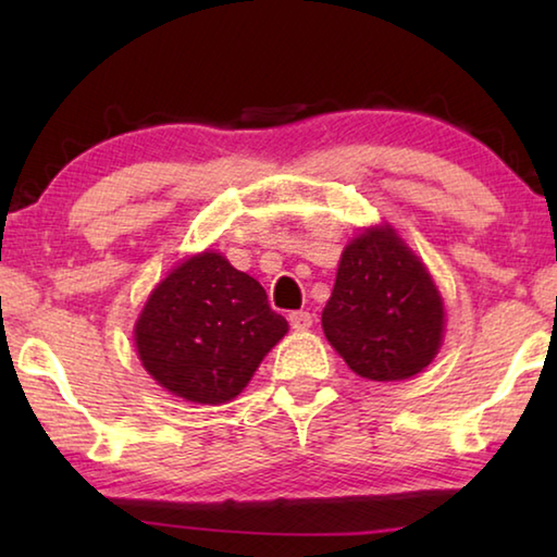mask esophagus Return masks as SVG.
Wrapping results in <instances>:
<instances>
[{
  "label": "esophagus",
  "mask_w": 557,
  "mask_h": 557,
  "mask_svg": "<svg viewBox=\"0 0 557 557\" xmlns=\"http://www.w3.org/2000/svg\"><path fill=\"white\" fill-rule=\"evenodd\" d=\"M312 322H314V317L305 312V309H299V312L289 314V326L295 329V332H305V329L312 326Z\"/></svg>",
  "instance_id": "1"
}]
</instances>
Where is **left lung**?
I'll return each mask as SVG.
<instances>
[{
    "mask_svg": "<svg viewBox=\"0 0 557 557\" xmlns=\"http://www.w3.org/2000/svg\"><path fill=\"white\" fill-rule=\"evenodd\" d=\"M322 326L361 379L405 381L437 356L445 305L400 235L391 225H373L344 248Z\"/></svg>",
    "mask_w": 557,
    "mask_h": 557,
    "instance_id": "1",
    "label": "left lung"
}]
</instances>
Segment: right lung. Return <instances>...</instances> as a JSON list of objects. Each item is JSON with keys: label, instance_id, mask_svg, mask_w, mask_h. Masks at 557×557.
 <instances>
[{"label": "right lung", "instance_id": "obj_1", "mask_svg": "<svg viewBox=\"0 0 557 557\" xmlns=\"http://www.w3.org/2000/svg\"><path fill=\"white\" fill-rule=\"evenodd\" d=\"M287 334L256 277L221 252L186 258L152 289L135 324L139 361L178 398L221 405L240 395Z\"/></svg>", "mask_w": 557, "mask_h": 557}]
</instances>
